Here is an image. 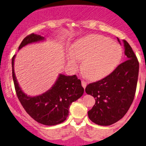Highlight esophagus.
<instances>
[{"label":"esophagus","instance_id":"34e87169","mask_svg":"<svg viewBox=\"0 0 146 146\" xmlns=\"http://www.w3.org/2000/svg\"><path fill=\"white\" fill-rule=\"evenodd\" d=\"M82 85L83 88H84V89H85V88H86V86H87V83L86 82H84V81H82Z\"/></svg>","mask_w":146,"mask_h":146}]
</instances>
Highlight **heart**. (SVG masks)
<instances>
[{
	"mask_svg": "<svg viewBox=\"0 0 146 146\" xmlns=\"http://www.w3.org/2000/svg\"><path fill=\"white\" fill-rule=\"evenodd\" d=\"M123 56L119 44L100 35L91 34L75 42L67 54V63L73 71L79 68L92 80L106 76L117 67Z\"/></svg>",
	"mask_w": 146,
	"mask_h": 146,
	"instance_id": "b5f03b06",
	"label": "heart"
}]
</instances>
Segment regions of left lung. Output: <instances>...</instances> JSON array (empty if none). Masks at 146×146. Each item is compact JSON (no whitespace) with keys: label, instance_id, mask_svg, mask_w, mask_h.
Segmentation results:
<instances>
[{"label":"left lung","instance_id":"left-lung-1","mask_svg":"<svg viewBox=\"0 0 146 146\" xmlns=\"http://www.w3.org/2000/svg\"><path fill=\"white\" fill-rule=\"evenodd\" d=\"M123 42L126 61L120 64L108 76L86 88V93L96 100L94 106L88 111V117L92 122L102 126L110 125L122 119L135 94L139 62L128 42Z\"/></svg>","mask_w":146,"mask_h":146}]
</instances>
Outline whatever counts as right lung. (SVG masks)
I'll list each match as a JSON object with an SVG mask.
<instances>
[{"mask_svg": "<svg viewBox=\"0 0 146 146\" xmlns=\"http://www.w3.org/2000/svg\"><path fill=\"white\" fill-rule=\"evenodd\" d=\"M44 37L32 34L25 37L19 46V50L27 44L44 41ZM12 58V73L15 88L18 99L27 113L32 119L42 125H55L64 122L69 115L70 105L78 100L84 92L80 79L75 75L66 76L59 74L54 84L50 90L36 96H29L22 91L17 80Z\"/></svg>", "mask_w": 146, "mask_h": 146, "instance_id": "right-lung-1", "label": "right lung"}]
</instances>
